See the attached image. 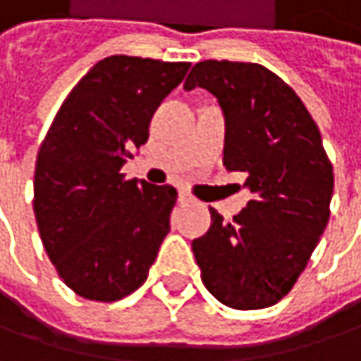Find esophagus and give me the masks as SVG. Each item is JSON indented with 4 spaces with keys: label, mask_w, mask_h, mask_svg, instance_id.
<instances>
[{
    "label": "esophagus",
    "mask_w": 361,
    "mask_h": 361,
    "mask_svg": "<svg viewBox=\"0 0 361 361\" xmlns=\"http://www.w3.org/2000/svg\"><path fill=\"white\" fill-rule=\"evenodd\" d=\"M178 202H180V204H192L194 198H192L185 190H180V192H178Z\"/></svg>",
    "instance_id": "obj_1"
}]
</instances>
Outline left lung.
Returning <instances> with one entry per match:
<instances>
[{
  "instance_id": "8db88e82",
  "label": "left lung",
  "mask_w": 361,
  "mask_h": 361,
  "mask_svg": "<svg viewBox=\"0 0 361 361\" xmlns=\"http://www.w3.org/2000/svg\"><path fill=\"white\" fill-rule=\"evenodd\" d=\"M202 87L224 116V167L243 171L253 200L192 241L206 290L239 310L276 305L307 267L329 221L333 167L317 122L292 87L257 63L202 61L183 90Z\"/></svg>"
}]
</instances>
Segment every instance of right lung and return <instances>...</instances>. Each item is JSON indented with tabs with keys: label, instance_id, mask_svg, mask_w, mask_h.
Segmentation results:
<instances>
[{
	"label": "right lung",
	"instance_id": "obj_1",
	"mask_svg": "<svg viewBox=\"0 0 361 361\" xmlns=\"http://www.w3.org/2000/svg\"><path fill=\"white\" fill-rule=\"evenodd\" d=\"M190 63L114 54L90 69L63 102L40 145L34 216L63 282L112 302L149 276L169 233L178 192L124 180L122 165L149 138V122Z\"/></svg>",
	"mask_w": 361,
	"mask_h": 361
}]
</instances>
